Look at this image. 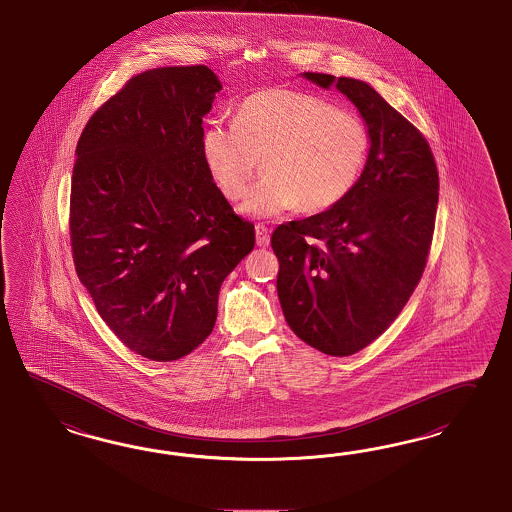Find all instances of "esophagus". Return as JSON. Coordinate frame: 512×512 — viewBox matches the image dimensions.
Returning a JSON list of instances; mask_svg holds the SVG:
<instances>
[{
  "instance_id": "34e87169",
  "label": "esophagus",
  "mask_w": 512,
  "mask_h": 512,
  "mask_svg": "<svg viewBox=\"0 0 512 512\" xmlns=\"http://www.w3.org/2000/svg\"><path fill=\"white\" fill-rule=\"evenodd\" d=\"M255 236H257V246L259 248L270 246V231H268V227H264L263 223L255 225Z\"/></svg>"
}]
</instances>
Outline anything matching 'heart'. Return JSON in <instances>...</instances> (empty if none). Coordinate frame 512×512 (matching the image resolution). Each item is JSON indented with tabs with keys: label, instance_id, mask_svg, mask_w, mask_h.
Wrapping results in <instances>:
<instances>
[{
	"label": "heart",
	"instance_id": "heart-1",
	"mask_svg": "<svg viewBox=\"0 0 512 512\" xmlns=\"http://www.w3.org/2000/svg\"><path fill=\"white\" fill-rule=\"evenodd\" d=\"M201 151L210 177L231 201L244 195L263 158V179L242 210L266 218L298 205L322 212L341 203L360 179L369 134L356 115L276 87L244 98L235 125L208 121Z\"/></svg>",
	"mask_w": 512,
	"mask_h": 512
}]
</instances>
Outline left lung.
<instances>
[{"instance_id":"left-lung-1","label":"left lung","mask_w":512,"mask_h":512,"mask_svg":"<svg viewBox=\"0 0 512 512\" xmlns=\"http://www.w3.org/2000/svg\"><path fill=\"white\" fill-rule=\"evenodd\" d=\"M302 76L322 89L335 85L360 111L371 141L341 203L272 235L277 296L292 332L343 358L386 332L423 276L440 180L427 139L369 83Z\"/></svg>"}]
</instances>
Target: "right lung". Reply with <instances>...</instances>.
<instances>
[{"label": "right lung", "instance_id": "right-lung-1", "mask_svg": "<svg viewBox=\"0 0 512 512\" xmlns=\"http://www.w3.org/2000/svg\"><path fill=\"white\" fill-rule=\"evenodd\" d=\"M221 87L205 65L141 72L76 145V272L111 332L152 361L179 360L207 339L223 279L255 246L201 151Z\"/></svg>", "mask_w": 512, "mask_h": 512}]
</instances>
